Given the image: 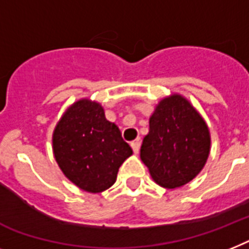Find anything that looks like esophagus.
<instances>
[{"label":"esophagus","mask_w":249,"mask_h":249,"mask_svg":"<svg viewBox=\"0 0 249 249\" xmlns=\"http://www.w3.org/2000/svg\"><path fill=\"white\" fill-rule=\"evenodd\" d=\"M140 141H133V142H131V146H132V150H133V153L135 154H139L140 151Z\"/></svg>","instance_id":"esophagus-1"}]
</instances>
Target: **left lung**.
<instances>
[{"label": "left lung", "instance_id": "obj_1", "mask_svg": "<svg viewBox=\"0 0 249 249\" xmlns=\"http://www.w3.org/2000/svg\"><path fill=\"white\" fill-rule=\"evenodd\" d=\"M140 157L150 176L164 188L194 179L210 154V131L200 113L179 94L159 102L149 121Z\"/></svg>", "mask_w": 249, "mask_h": 249}]
</instances>
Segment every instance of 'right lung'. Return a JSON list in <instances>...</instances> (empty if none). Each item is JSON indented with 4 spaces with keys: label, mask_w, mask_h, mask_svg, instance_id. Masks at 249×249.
Wrapping results in <instances>:
<instances>
[{
    "label": "right lung",
    "mask_w": 249,
    "mask_h": 249,
    "mask_svg": "<svg viewBox=\"0 0 249 249\" xmlns=\"http://www.w3.org/2000/svg\"><path fill=\"white\" fill-rule=\"evenodd\" d=\"M54 159L81 190L99 194L114 184L132 149L120 128L107 121L99 103L80 99L67 108L53 131Z\"/></svg>",
    "instance_id": "obj_1"
}]
</instances>
